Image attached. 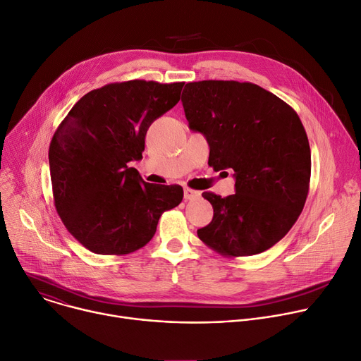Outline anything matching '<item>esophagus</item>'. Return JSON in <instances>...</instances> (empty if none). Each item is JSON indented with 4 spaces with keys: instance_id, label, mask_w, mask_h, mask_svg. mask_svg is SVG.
<instances>
[{
    "instance_id": "34e87169",
    "label": "esophagus",
    "mask_w": 361,
    "mask_h": 361,
    "mask_svg": "<svg viewBox=\"0 0 361 361\" xmlns=\"http://www.w3.org/2000/svg\"><path fill=\"white\" fill-rule=\"evenodd\" d=\"M183 196H185L186 201H192V199H196V197L201 196V192L189 189V188H185V189H183Z\"/></svg>"
}]
</instances>
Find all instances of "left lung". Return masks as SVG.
Listing matches in <instances>:
<instances>
[{"label": "left lung", "instance_id": "1", "mask_svg": "<svg viewBox=\"0 0 361 361\" xmlns=\"http://www.w3.org/2000/svg\"><path fill=\"white\" fill-rule=\"evenodd\" d=\"M182 104L189 129L208 140L209 166L232 169L235 179L233 195L202 193L214 218L199 239L226 257L269 250L308 195L311 150L298 114L265 89L232 80L188 83Z\"/></svg>", "mask_w": 361, "mask_h": 361}]
</instances>
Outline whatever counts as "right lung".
Wrapping results in <instances>:
<instances>
[{
    "label": "right lung",
    "instance_id": "1",
    "mask_svg": "<svg viewBox=\"0 0 361 361\" xmlns=\"http://www.w3.org/2000/svg\"><path fill=\"white\" fill-rule=\"evenodd\" d=\"M185 83L130 80L85 94L56 130L49 150L56 209L77 241L100 255L145 247L160 215L182 202L179 185L145 182L149 126L180 99Z\"/></svg>",
    "mask_w": 361,
    "mask_h": 361
}]
</instances>
